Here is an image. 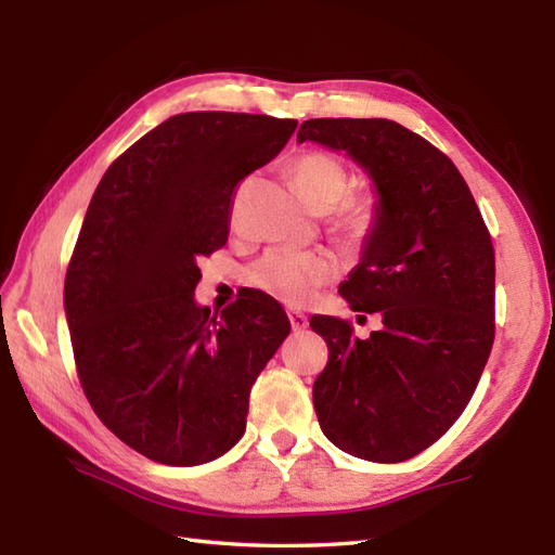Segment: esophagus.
I'll return each mask as SVG.
<instances>
[{"label":"esophagus","mask_w":555,"mask_h":555,"mask_svg":"<svg viewBox=\"0 0 555 555\" xmlns=\"http://www.w3.org/2000/svg\"><path fill=\"white\" fill-rule=\"evenodd\" d=\"M288 320H291V328L293 332H305V328H308V317H305L302 312H288Z\"/></svg>","instance_id":"1"}]
</instances>
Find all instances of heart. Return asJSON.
Instances as JSON below:
<instances>
[{"instance_id": "1", "label": "heart", "mask_w": 555, "mask_h": 555, "mask_svg": "<svg viewBox=\"0 0 555 555\" xmlns=\"http://www.w3.org/2000/svg\"><path fill=\"white\" fill-rule=\"evenodd\" d=\"M298 191L317 211L334 209L348 191V169L328 152H305L291 167ZM374 219V197L362 193L344 203L336 219V231L346 238H360ZM338 262L334 255L322 250H269L250 269V281L276 300L300 308L317 291L334 281Z\"/></svg>"}]
</instances>
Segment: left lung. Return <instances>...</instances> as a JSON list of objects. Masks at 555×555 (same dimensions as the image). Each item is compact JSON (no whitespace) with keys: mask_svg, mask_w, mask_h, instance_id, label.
<instances>
[{"mask_svg":"<svg viewBox=\"0 0 555 555\" xmlns=\"http://www.w3.org/2000/svg\"><path fill=\"white\" fill-rule=\"evenodd\" d=\"M298 140L346 152L376 191L360 264L340 284L356 312H382L367 338L314 317L328 362L312 386L326 439L372 463H403L451 429L493 346L496 257L455 164L388 119H310Z\"/></svg>","mask_w":555,"mask_h":555,"instance_id":"left-lung-1","label":"left lung"}]
</instances>
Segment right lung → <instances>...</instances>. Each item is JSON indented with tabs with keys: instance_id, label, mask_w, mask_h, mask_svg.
Returning a JSON list of instances; mask_svg holds the SVG:
<instances>
[{
	"instance_id": "1",
	"label": "right lung",
	"mask_w": 555,
	"mask_h": 555,
	"mask_svg": "<svg viewBox=\"0 0 555 555\" xmlns=\"http://www.w3.org/2000/svg\"><path fill=\"white\" fill-rule=\"evenodd\" d=\"M298 121L188 112L102 176L66 269L78 379L104 427L162 465L223 455L245 431L259 372L291 332L250 291L221 314L195 302L197 259L227 243L231 197Z\"/></svg>"
}]
</instances>
